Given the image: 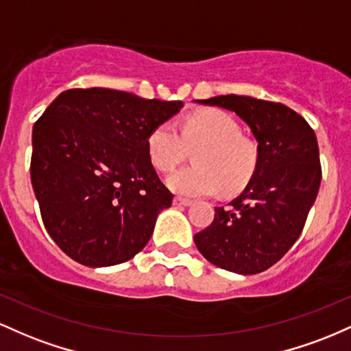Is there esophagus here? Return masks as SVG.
<instances>
[{
	"label": "esophagus",
	"mask_w": 351,
	"mask_h": 351,
	"mask_svg": "<svg viewBox=\"0 0 351 351\" xmlns=\"http://www.w3.org/2000/svg\"><path fill=\"white\" fill-rule=\"evenodd\" d=\"M192 200L191 199H184V197H174V206L177 207H187L191 206Z\"/></svg>",
	"instance_id": "34e87169"
}]
</instances>
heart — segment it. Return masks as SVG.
<instances>
[{
    "instance_id": "heart-1",
    "label": "heart",
    "mask_w": 351,
    "mask_h": 351,
    "mask_svg": "<svg viewBox=\"0 0 351 351\" xmlns=\"http://www.w3.org/2000/svg\"><path fill=\"white\" fill-rule=\"evenodd\" d=\"M234 116L220 109L189 114L180 131L171 121L157 124L147 136V154L157 171L169 172L186 156L187 145L196 147L195 165L179 169L167 177L172 192L187 197L212 195L222 187L235 194L249 184L258 165V145L240 134Z\"/></svg>"
}]
</instances>
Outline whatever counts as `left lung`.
I'll list each match as a JSON object with an SVG mask.
<instances>
[{
	"label": "left lung",
	"instance_id": "obj_1",
	"mask_svg": "<svg viewBox=\"0 0 351 351\" xmlns=\"http://www.w3.org/2000/svg\"><path fill=\"white\" fill-rule=\"evenodd\" d=\"M234 111L258 143V165L242 194L194 235L214 265L242 275L270 269L300 237L322 180L317 137L308 123L280 102L249 96L197 101Z\"/></svg>",
	"mask_w": 351,
	"mask_h": 351
}]
</instances>
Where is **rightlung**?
<instances>
[{"instance_id": "1", "label": "right lung", "mask_w": 351, "mask_h": 351, "mask_svg": "<svg viewBox=\"0 0 351 351\" xmlns=\"http://www.w3.org/2000/svg\"><path fill=\"white\" fill-rule=\"evenodd\" d=\"M182 106L116 89H68L34 123L31 184L46 230L68 257L109 267L144 249L174 197L145 143Z\"/></svg>"}]
</instances>
